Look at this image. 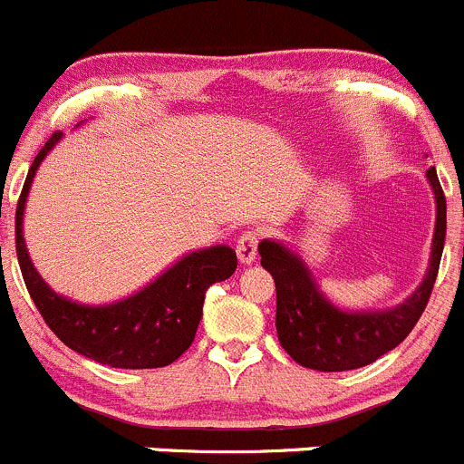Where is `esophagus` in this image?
I'll return each instance as SVG.
<instances>
[{
  "mask_svg": "<svg viewBox=\"0 0 464 464\" xmlns=\"http://www.w3.org/2000/svg\"><path fill=\"white\" fill-rule=\"evenodd\" d=\"M256 246H259V232H243L237 241V255L241 264H252L256 259Z\"/></svg>",
  "mask_w": 464,
  "mask_h": 464,
  "instance_id": "esophagus-1",
  "label": "esophagus"
}]
</instances>
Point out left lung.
I'll use <instances>...</instances> for the list:
<instances>
[{
  "label": "left lung",
  "mask_w": 464,
  "mask_h": 464,
  "mask_svg": "<svg viewBox=\"0 0 464 464\" xmlns=\"http://www.w3.org/2000/svg\"><path fill=\"white\" fill-rule=\"evenodd\" d=\"M426 178L438 205L433 255L421 286L394 309L374 314H347L336 309L318 291L300 256L277 241L259 243L261 266L273 275L277 291V338L293 361L320 372L356 370L374 363L412 332L429 304L447 234V200L433 167L426 171Z\"/></svg>",
  "instance_id": "obj_1"
}]
</instances>
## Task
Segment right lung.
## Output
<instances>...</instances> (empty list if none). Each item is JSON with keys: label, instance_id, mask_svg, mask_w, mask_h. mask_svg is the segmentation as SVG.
<instances>
[{"label": "right lung", "instance_id": "add662e5", "mask_svg": "<svg viewBox=\"0 0 464 464\" xmlns=\"http://www.w3.org/2000/svg\"><path fill=\"white\" fill-rule=\"evenodd\" d=\"M61 137V130L53 132L35 155L17 200L15 250L31 300L49 329L78 354L110 368H164L189 350L205 293L237 270V252L227 246L191 252L153 284L114 304L85 306L53 293L31 264L22 238V214L40 162Z\"/></svg>", "mask_w": 464, "mask_h": 464}]
</instances>
